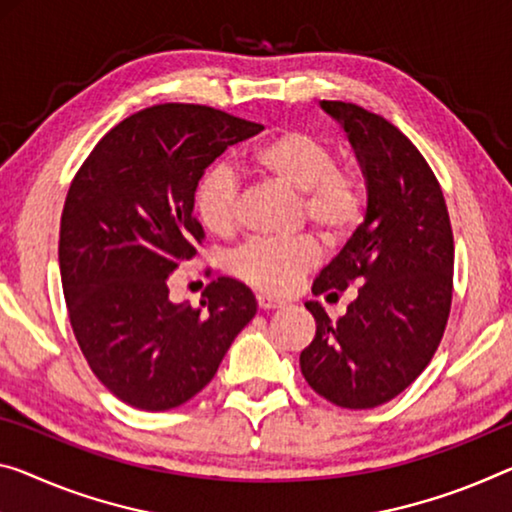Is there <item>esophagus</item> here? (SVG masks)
<instances>
[{"mask_svg":"<svg viewBox=\"0 0 512 512\" xmlns=\"http://www.w3.org/2000/svg\"><path fill=\"white\" fill-rule=\"evenodd\" d=\"M256 302H258V309H263V311L281 309V306H286V302L279 300V297H272V295H267V293H258L256 295Z\"/></svg>","mask_w":512,"mask_h":512,"instance_id":"1","label":"esophagus"}]
</instances>
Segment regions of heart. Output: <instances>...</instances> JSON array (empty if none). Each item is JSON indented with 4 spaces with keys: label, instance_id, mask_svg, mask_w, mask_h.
Returning a JSON list of instances; mask_svg holds the SVG:
<instances>
[{
    "label": "heart",
    "instance_id": "heart-1",
    "mask_svg": "<svg viewBox=\"0 0 512 512\" xmlns=\"http://www.w3.org/2000/svg\"><path fill=\"white\" fill-rule=\"evenodd\" d=\"M251 174L297 192V217L327 240H343L368 208V178L357 162H336L327 139L306 130H281L245 155ZM238 185L222 169L210 171L194 194L199 224L215 238L238 229ZM320 261V245L309 235L295 240H251L229 261L240 281L272 295H286Z\"/></svg>",
    "mask_w": 512,
    "mask_h": 512
}]
</instances>
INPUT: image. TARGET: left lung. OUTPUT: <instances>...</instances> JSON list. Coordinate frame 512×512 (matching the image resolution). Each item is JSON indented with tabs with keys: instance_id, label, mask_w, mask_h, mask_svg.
<instances>
[{
	"instance_id": "8db88e82",
	"label": "left lung",
	"mask_w": 512,
	"mask_h": 512,
	"mask_svg": "<svg viewBox=\"0 0 512 512\" xmlns=\"http://www.w3.org/2000/svg\"><path fill=\"white\" fill-rule=\"evenodd\" d=\"M341 121L368 178L366 219L313 281L336 300L355 286L343 318L318 302L316 338L300 355L309 387L338 407L371 410L423 373L442 343L453 297V231L426 157L384 116L322 100Z\"/></svg>"
}]
</instances>
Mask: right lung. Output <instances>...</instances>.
Here are the masks:
<instances>
[{
  "instance_id": "add662e5",
  "label": "right lung",
  "mask_w": 512,
  "mask_h": 512,
  "mask_svg": "<svg viewBox=\"0 0 512 512\" xmlns=\"http://www.w3.org/2000/svg\"><path fill=\"white\" fill-rule=\"evenodd\" d=\"M261 130L215 107L153 105L114 125L70 183L59 229L70 327L98 380L137 410L196 396L256 316L245 283L219 277L190 306L169 300V277L203 242V171Z\"/></svg>"
}]
</instances>
